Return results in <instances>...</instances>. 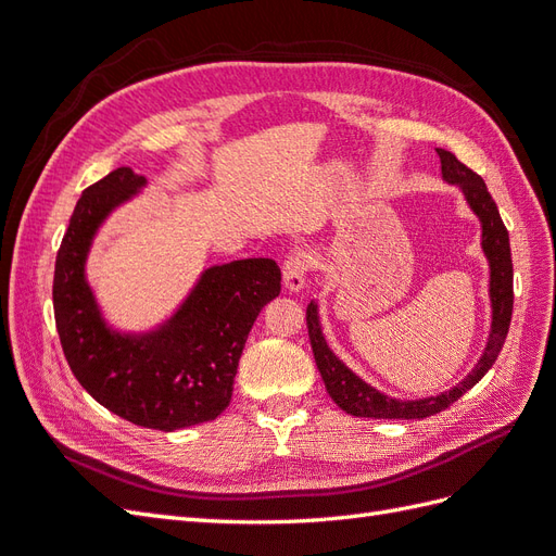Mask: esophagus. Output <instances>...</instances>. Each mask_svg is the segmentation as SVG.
<instances>
[{
    "instance_id": "esophagus-1",
    "label": "esophagus",
    "mask_w": 556,
    "mask_h": 556,
    "mask_svg": "<svg viewBox=\"0 0 556 556\" xmlns=\"http://www.w3.org/2000/svg\"><path fill=\"white\" fill-rule=\"evenodd\" d=\"M306 271H308V255L306 252H292V255L285 260L282 266V288L290 294H296L304 290L306 285Z\"/></svg>"
}]
</instances>
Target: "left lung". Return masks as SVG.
Here are the masks:
<instances>
[{"mask_svg": "<svg viewBox=\"0 0 556 556\" xmlns=\"http://www.w3.org/2000/svg\"><path fill=\"white\" fill-rule=\"evenodd\" d=\"M441 157V174L447 185H454L464 197L468 208L480 220V248L482 255L490 266V304H492V325H490V339L482 350V357L478 364L459 384L452 390L441 392L435 396L422 399H394L376 390L374 384L362 380L345 362L333 355L329 348L323 323H319V306L317 301H311L306 308V323L308 336L313 345V355L317 371L325 380L329 396L339 408L355 417H376V419H422L445 410L450 403L464 396L470 387L478 384L482 376L494 366L498 352L506 343L510 317H513V260H510V239L508 229L503 225L498 208L494 204L492 194L486 192L484 180L468 169L454 157L450 150L435 148Z\"/></svg>", "mask_w": 556, "mask_h": 556, "instance_id": "8db88e82", "label": "left lung"}]
</instances>
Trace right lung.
<instances>
[{"instance_id": "obj_1", "label": "right lung", "mask_w": 556, "mask_h": 556, "mask_svg": "<svg viewBox=\"0 0 556 556\" xmlns=\"http://www.w3.org/2000/svg\"><path fill=\"white\" fill-rule=\"evenodd\" d=\"M143 188V176L121 166L80 194L55 260V325L72 374L97 403L131 425L176 431L229 406L248 333L280 294V268L264 257L215 264L164 323L143 331L111 325L88 257L99 229Z\"/></svg>"}]
</instances>
